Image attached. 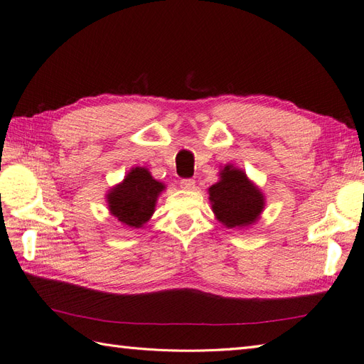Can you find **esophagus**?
Masks as SVG:
<instances>
[{
	"instance_id": "1",
	"label": "esophagus",
	"mask_w": 364,
	"mask_h": 364,
	"mask_svg": "<svg viewBox=\"0 0 364 364\" xmlns=\"http://www.w3.org/2000/svg\"><path fill=\"white\" fill-rule=\"evenodd\" d=\"M194 185H196V182L193 179H182L181 181V186L183 190H193Z\"/></svg>"
}]
</instances>
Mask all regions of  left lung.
Segmentation results:
<instances>
[{
    "instance_id": "obj_1",
    "label": "left lung",
    "mask_w": 364,
    "mask_h": 364,
    "mask_svg": "<svg viewBox=\"0 0 364 364\" xmlns=\"http://www.w3.org/2000/svg\"><path fill=\"white\" fill-rule=\"evenodd\" d=\"M213 213L223 227L243 230L260 219L264 194L243 170L231 164L219 171V181L208 188Z\"/></svg>"
}]
</instances>
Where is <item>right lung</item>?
<instances>
[{
	"instance_id": "add662e5",
	"label": "right lung",
	"mask_w": 364,
	"mask_h": 364,
	"mask_svg": "<svg viewBox=\"0 0 364 364\" xmlns=\"http://www.w3.org/2000/svg\"><path fill=\"white\" fill-rule=\"evenodd\" d=\"M165 188V183L156 181L149 168L133 166L124 181L112 186L107 193V206L113 218L124 227L142 228L151 219L156 202Z\"/></svg>"
}]
</instances>
